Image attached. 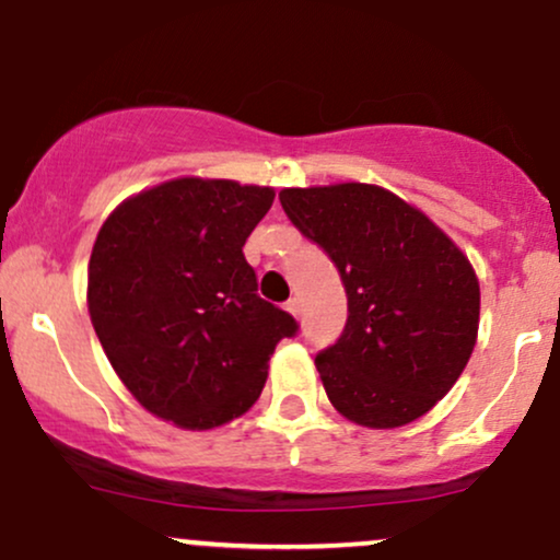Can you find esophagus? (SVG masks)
<instances>
[{"instance_id":"34e87169","label":"esophagus","mask_w":560,"mask_h":560,"mask_svg":"<svg viewBox=\"0 0 560 560\" xmlns=\"http://www.w3.org/2000/svg\"><path fill=\"white\" fill-rule=\"evenodd\" d=\"M287 311L292 313L294 318H300V316H302V305H300V300H298V298L289 300V302H287Z\"/></svg>"}]
</instances>
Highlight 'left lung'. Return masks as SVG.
Segmentation results:
<instances>
[{"label": "left lung", "instance_id": "8db88e82", "mask_svg": "<svg viewBox=\"0 0 560 560\" xmlns=\"http://www.w3.org/2000/svg\"><path fill=\"white\" fill-rule=\"evenodd\" d=\"M279 199L347 292L345 329L316 355L334 408L371 429L432 410L477 345L479 281L466 255L382 186L284 189Z\"/></svg>", "mask_w": 560, "mask_h": 560}]
</instances>
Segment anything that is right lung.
I'll return each instance as SVG.
<instances>
[{
    "mask_svg": "<svg viewBox=\"0 0 560 560\" xmlns=\"http://www.w3.org/2000/svg\"><path fill=\"white\" fill-rule=\"evenodd\" d=\"M273 189L176 178L126 199L96 234L89 316L115 374L150 413L221 427L258 400L298 320L258 294L244 242Z\"/></svg>",
    "mask_w": 560,
    "mask_h": 560,
    "instance_id": "add662e5",
    "label": "right lung"
}]
</instances>
